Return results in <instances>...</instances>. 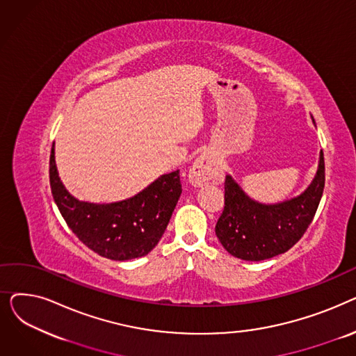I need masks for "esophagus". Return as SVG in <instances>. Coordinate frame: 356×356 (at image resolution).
Wrapping results in <instances>:
<instances>
[{
    "mask_svg": "<svg viewBox=\"0 0 356 356\" xmlns=\"http://www.w3.org/2000/svg\"><path fill=\"white\" fill-rule=\"evenodd\" d=\"M218 177V168L215 160L209 154L199 156L189 172V180L195 186H202L203 183L213 181Z\"/></svg>",
    "mask_w": 356,
    "mask_h": 356,
    "instance_id": "34e87169",
    "label": "esophagus"
}]
</instances>
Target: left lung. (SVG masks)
<instances>
[{
	"label": "left lung",
	"instance_id": "1",
	"mask_svg": "<svg viewBox=\"0 0 356 356\" xmlns=\"http://www.w3.org/2000/svg\"><path fill=\"white\" fill-rule=\"evenodd\" d=\"M323 188L325 159L322 152L316 176L309 188L284 202L259 203L251 199L228 175L225 208L215 227L216 236L231 255L245 261H263L283 254L309 228L321 203Z\"/></svg>",
	"mask_w": 356,
	"mask_h": 356
}]
</instances>
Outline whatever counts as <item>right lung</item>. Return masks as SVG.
<instances>
[{"instance_id":"obj_1","label":"right lung","mask_w":356,"mask_h":356,"mask_svg":"<svg viewBox=\"0 0 356 356\" xmlns=\"http://www.w3.org/2000/svg\"><path fill=\"white\" fill-rule=\"evenodd\" d=\"M50 188L67 227L101 257L127 261L147 255L163 236L181 195L179 170L163 175L136 196L90 203L72 196L63 186L50 153Z\"/></svg>"}]
</instances>
